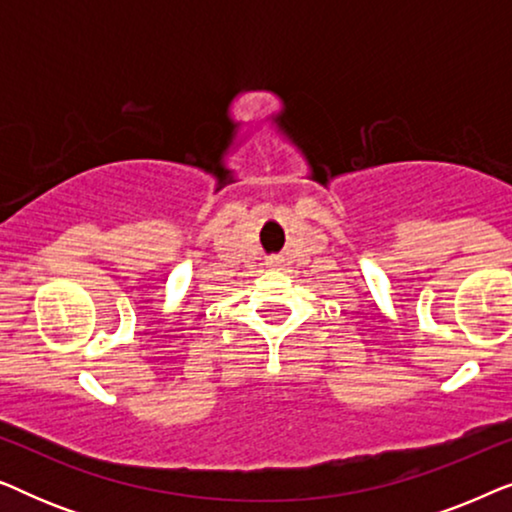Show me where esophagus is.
<instances>
[{
  "mask_svg": "<svg viewBox=\"0 0 512 512\" xmlns=\"http://www.w3.org/2000/svg\"><path fill=\"white\" fill-rule=\"evenodd\" d=\"M268 265H270V268H275V265H277V258H270Z\"/></svg>",
  "mask_w": 512,
  "mask_h": 512,
  "instance_id": "esophagus-1",
  "label": "esophagus"
}]
</instances>
